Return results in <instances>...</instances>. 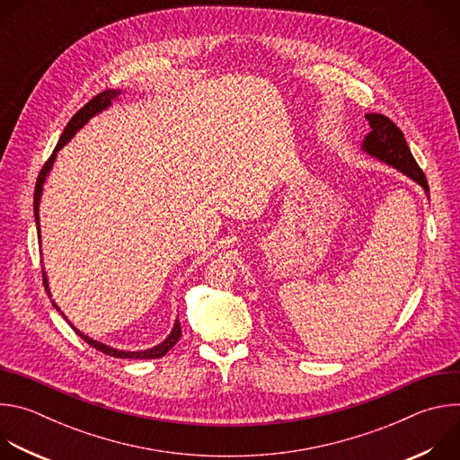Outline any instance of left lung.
I'll use <instances>...</instances> for the list:
<instances>
[{"mask_svg":"<svg viewBox=\"0 0 460 460\" xmlns=\"http://www.w3.org/2000/svg\"><path fill=\"white\" fill-rule=\"evenodd\" d=\"M366 119L369 121L371 133L366 137L362 149L371 156L402 171L411 180L420 183L426 192H429L426 174L415 162L402 130L384 114H367Z\"/></svg>","mask_w":460,"mask_h":460,"instance_id":"8db88e82","label":"left lung"}]
</instances>
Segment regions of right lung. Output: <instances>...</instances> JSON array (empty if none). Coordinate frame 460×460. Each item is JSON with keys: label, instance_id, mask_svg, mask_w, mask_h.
<instances>
[{"label": "right lung", "instance_id": "add662e5", "mask_svg": "<svg viewBox=\"0 0 460 460\" xmlns=\"http://www.w3.org/2000/svg\"><path fill=\"white\" fill-rule=\"evenodd\" d=\"M118 94H119L118 91H103V93L96 94L93 100H89V102L71 118V121L67 123V127H65V130H63V135H61L58 146H56V149L52 151V155L49 156V160L43 164V167H41V171H40V174H38V180H36V187H34V217H36V226H38V229H40V218H38L40 196H41V189H43V181H45V178H47V172L50 171V167H52V164H54L56 153L75 137L76 130H78L91 116H94L96 112H100V111H103L107 105H111V100H114ZM43 284H45V289H47L49 286H47L45 273H43ZM47 293H49V289H47ZM54 307L58 309L56 304H54ZM75 332H76L89 346H93L94 349H98V351H102V353H105V355H109V357H114V358H160V357H164V355L180 341V337H181V327H180V322L176 320L171 335H169L160 346H156V348H153V349H146V351H118V349L107 348L105 344L96 342V341H93V339L82 335V333L76 330V327H75Z\"/></svg>", "mask_w": 460, "mask_h": 460}]
</instances>
